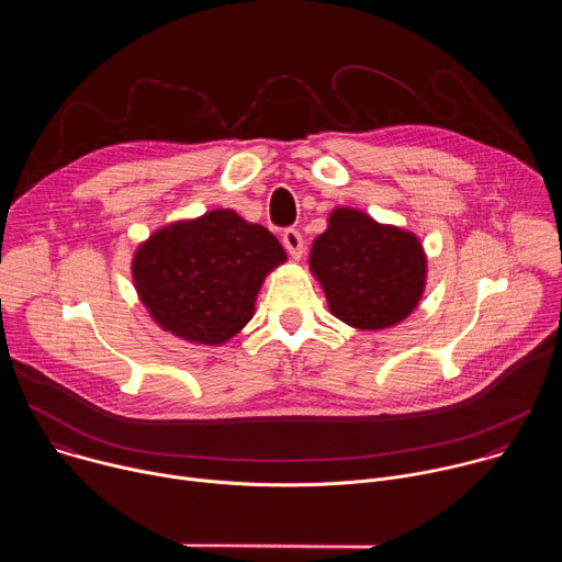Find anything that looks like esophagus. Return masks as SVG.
<instances>
[{
  "mask_svg": "<svg viewBox=\"0 0 562 562\" xmlns=\"http://www.w3.org/2000/svg\"><path fill=\"white\" fill-rule=\"evenodd\" d=\"M282 245H284V249L289 251V256H291V258H295V260H300V258H302V251H304V239H302V235H300V231H297V228H286V231H284V235H282Z\"/></svg>",
  "mask_w": 562,
  "mask_h": 562,
  "instance_id": "34e87169",
  "label": "esophagus"
}]
</instances>
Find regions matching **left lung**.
I'll return each mask as SVG.
<instances>
[{"label":"left lung","instance_id":"1","mask_svg":"<svg viewBox=\"0 0 562 562\" xmlns=\"http://www.w3.org/2000/svg\"><path fill=\"white\" fill-rule=\"evenodd\" d=\"M308 267L331 313L362 331L405 319L418 306L427 280V258L414 233L345 206L313 239Z\"/></svg>","mask_w":562,"mask_h":562}]
</instances>
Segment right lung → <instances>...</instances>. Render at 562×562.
I'll return each instance as SVG.
<instances>
[{
  "instance_id": "obj_1",
  "label": "right lung",
  "mask_w": 562,
  "mask_h": 562,
  "mask_svg": "<svg viewBox=\"0 0 562 562\" xmlns=\"http://www.w3.org/2000/svg\"><path fill=\"white\" fill-rule=\"evenodd\" d=\"M284 260L271 231L215 209L155 231L135 251L133 280L165 331L222 345L254 317L267 273Z\"/></svg>"
}]
</instances>
